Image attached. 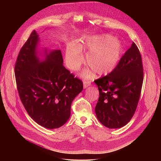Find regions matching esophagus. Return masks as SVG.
Wrapping results in <instances>:
<instances>
[{"label":"esophagus","mask_w":161,"mask_h":161,"mask_svg":"<svg viewBox=\"0 0 161 161\" xmlns=\"http://www.w3.org/2000/svg\"><path fill=\"white\" fill-rule=\"evenodd\" d=\"M83 84H84V88L86 89L87 87L91 86V82L88 81V80H84L83 81Z\"/></svg>","instance_id":"obj_1"}]
</instances>
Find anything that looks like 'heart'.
I'll return each instance as SVG.
<instances>
[{"label":"heart","mask_w":161,"mask_h":161,"mask_svg":"<svg viewBox=\"0 0 161 161\" xmlns=\"http://www.w3.org/2000/svg\"><path fill=\"white\" fill-rule=\"evenodd\" d=\"M76 45H69L66 49V63L71 70L79 69L84 63L82 48L90 51L86 62L98 75H103L112 72L118 66L122 54L123 45L118 38L110 35H95L79 40ZM93 74L91 70L82 73L84 77H91Z\"/></svg>","instance_id":"heart-1"}]
</instances>
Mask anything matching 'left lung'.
<instances>
[{"label": "left lung", "mask_w": 161, "mask_h": 161, "mask_svg": "<svg viewBox=\"0 0 161 161\" xmlns=\"http://www.w3.org/2000/svg\"><path fill=\"white\" fill-rule=\"evenodd\" d=\"M142 82L141 56L133 42L112 72L95 80L100 95L95 108L98 121L111 129L125 126L136 111Z\"/></svg>", "instance_id": "obj_1"}]
</instances>
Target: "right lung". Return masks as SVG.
I'll list each match as a JSON object with an SVG mask.
<instances>
[{
  "instance_id": "obj_1",
  "label": "right lung",
  "mask_w": 161,
  "mask_h": 161,
  "mask_svg": "<svg viewBox=\"0 0 161 161\" xmlns=\"http://www.w3.org/2000/svg\"><path fill=\"white\" fill-rule=\"evenodd\" d=\"M39 42L34 30L18 55L16 83L28 114L44 128L54 129L69 119L72 102L82 91L83 83L63 66L61 50L44 48L42 53ZM42 55L44 58H40Z\"/></svg>"
}]
</instances>
